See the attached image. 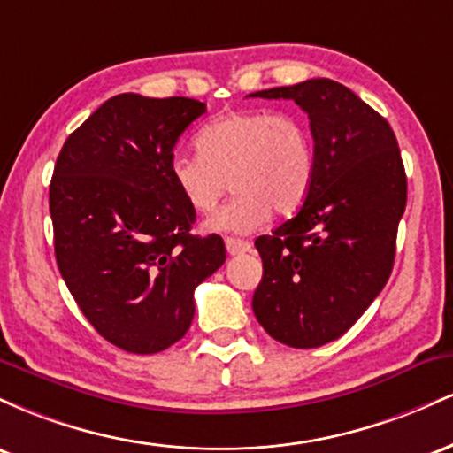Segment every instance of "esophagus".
Returning <instances> with one entry per match:
<instances>
[{
    "instance_id": "34e87169",
    "label": "esophagus",
    "mask_w": 453,
    "mask_h": 453,
    "mask_svg": "<svg viewBox=\"0 0 453 453\" xmlns=\"http://www.w3.org/2000/svg\"><path fill=\"white\" fill-rule=\"evenodd\" d=\"M226 249L230 256H242V253L251 251V242L242 241V238H226Z\"/></svg>"
}]
</instances>
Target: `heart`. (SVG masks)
<instances>
[{
    "mask_svg": "<svg viewBox=\"0 0 453 453\" xmlns=\"http://www.w3.org/2000/svg\"><path fill=\"white\" fill-rule=\"evenodd\" d=\"M197 155L176 153L168 174L189 209L209 215L227 185L236 196L204 223L209 232L247 234L270 212L292 217L315 183L313 134L300 114L234 111L212 119L196 136Z\"/></svg>",
    "mask_w": 453,
    "mask_h": 453,
    "instance_id": "b5f03b06",
    "label": "heart"
}]
</instances>
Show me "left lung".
Here are the masks:
<instances>
[{"mask_svg": "<svg viewBox=\"0 0 453 453\" xmlns=\"http://www.w3.org/2000/svg\"><path fill=\"white\" fill-rule=\"evenodd\" d=\"M251 97L294 100L311 121L313 189L256 241L264 274L253 313L274 341L313 349L345 334L388 283L407 206L403 157L386 119L330 78Z\"/></svg>", "mask_w": 453, "mask_h": 453, "instance_id": "obj_1", "label": "left lung"}]
</instances>
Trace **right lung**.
<instances>
[{
    "label": "right lung",
    "mask_w": 453,
    "mask_h": 453,
    "mask_svg": "<svg viewBox=\"0 0 453 453\" xmlns=\"http://www.w3.org/2000/svg\"><path fill=\"white\" fill-rule=\"evenodd\" d=\"M206 104L121 93L70 134L50 180L55 257L89 324L119 349L157 353L185 336L194 292L226 262L221 236H194L196 211L168 174Z\"/></svg>",
    "instance_id": "right-lung-1"
}]
</instances>
